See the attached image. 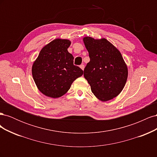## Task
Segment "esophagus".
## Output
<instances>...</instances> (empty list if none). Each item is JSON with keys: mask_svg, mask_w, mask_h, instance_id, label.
<instances>
[{"mask_svg": "<svg viewBox=\"0 0 157 157\" xmlns=\"http://www.w3.org/2000/svg\"><path fill=\"white\" fill-rule=\"evenodd\" d=\"M80 69H81L82 70H84V65H83V64L80 65Z\"/></svg>", "mask_w": 157, "mask_h": 157, "instance_id": "esophagus-1", "label": "esophagus"}]
</instances>
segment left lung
<instances>
[{
  "label": "left lung",
  "instance_id": "1",
  "mask_svg": "<svg viewBox=\"0 0 157 157\" xmlns=\"http://www.w3.org/2000/svg\"><path fill=\"white\" fill-rule=\"evenodd\" d=\"M89 53L90 61L84 70V77L95 96L106 101L117 97L124 88L128 68L116 47L105 39H83Z\"/></svg>",
  "mask_w": 157,
  "mask_h": 157
}]
</instances>
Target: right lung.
<instances>
[{
	"label": "right lung",
	"mask_w": 157,
	"mask_h": 157,
	"mask_svg": "<svg viewBox=\"0 0 157 157\" xmlns=\"http://www.w3.org/2000/svg\"><path fill=\"white\" fill-rule=\"evenodd\" d=\"M70 44L67 39L54 40L42 48L33 65L34 81L46 96H62L83 74V71L73 64V56L67 50Z\"/></svg>",
	"instance_id": "right-lung-1"
}]
</instances>
